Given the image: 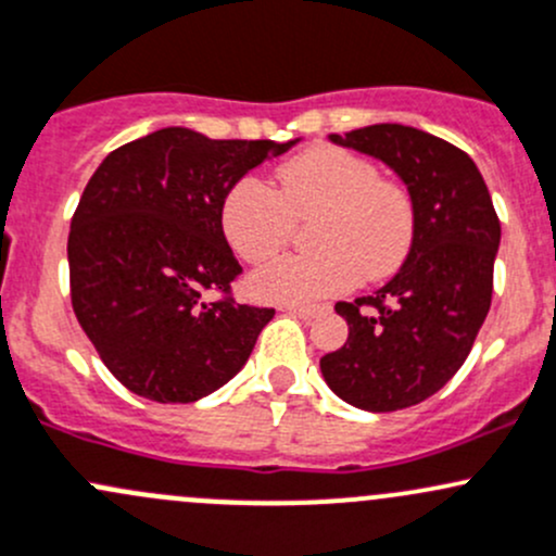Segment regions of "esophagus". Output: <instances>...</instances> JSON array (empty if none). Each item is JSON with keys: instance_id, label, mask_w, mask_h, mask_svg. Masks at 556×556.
<instances>
[{"instance_id": "34e87169", "label": "esophagus", "mask_w": 556, "mask_h": 556, "mask_svg": "<svg viewBox=\"0 0 556 556\" xmlns=\"http://www.w3.org/2000/svg\"><path fill=\"white\" fill-rule=\"evenodd\" d=\"M282 312L293 314V317H301V319H312V317H317V314L323 312V308H319V306H295V303H285Z\"/></svg>"}]
</instances>
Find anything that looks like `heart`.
Listing matches in <instances>:
<instances>
[{"label":"heart","mask_w":556,"mask_h":556,"mask_svg":"<svg viewBox=\"0 0 556 556\" xmlns=\"http://www.w3.org/2000/svg\"><path fill=\"white\" fill-rule=\"evenodd\" d=\"M279 191L258 178L231 186L220 224L233 253L263 263L290 242L295 220L317 218L308 244L317 253L274 261L250 279L261 301L306 303L352 290L362 277L383 279L402 266L416 237L410 191L352 151L319 146L277 170Z\"/></svg>","instance_id":"b5f03b06"}]
</instances>
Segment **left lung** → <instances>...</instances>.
<instances>
[{
	"label": "left lung",
	"mask_w": 556,
	"mask_h": 556,
	"mask_svg": "<svg viewBox=\"0 0 556 556\" xmlns=\"http://www.w3.org/2000/svg\"><path fill=\"white\" fill-rule=\"evenodd\" d=\"M330 140L400 175L416 204V237L381 290L336 303L349 338L319 367L349 405L402 410L437 394L475 346L493 295L498 215L471 156L447 140L405 125L359 127Z\"/></svg>",
	"instance_id": "8db88e82"
}]
</instances>
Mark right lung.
I'll use <instances>...</instances> for the list:
<instances>
[{
  "mask_svg": "<svg viewBox=\"0 0 556 556\" xmlns=\"http://www.w3.org/2000/svg\"><path fill=\"white\" fill-rule=\"evenodd\" d=\"M298 140H213L165 127L111 151L92 173L68 233L72 303L132 394L186 405L244 367L274 308L207 301L242 271L220 207L237 180Z\"/></svg>",
  "mask_w": 556,
  "mask_h": 556,
  "instance_id": "1",
  "label": "right lung"
}]
</instances>
